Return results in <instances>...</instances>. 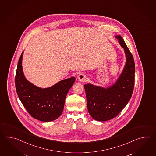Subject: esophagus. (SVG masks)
<instances>
[{"mask_svg":"<svg viewBox=\"0 0 156 156\" xmlns=\"http://www.w3.org/2000/svg\"><path fill=\"white\" fill-rule=\"evenodd\" d=\"M78 79L80 82H85L87 80V77L86 75L84 73H80L78 75Z\"/></svg>","mask_w":156,"mask_h":156,"instance_id":"1","label":"esophagus"}]
</instances>
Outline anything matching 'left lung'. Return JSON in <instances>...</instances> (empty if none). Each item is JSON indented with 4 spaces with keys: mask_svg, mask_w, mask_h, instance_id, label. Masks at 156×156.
<instances>
[{
    "mask_svg": "<svg viewBox=\"0 0 156 156\" xmlns=\"http://www.w3.org/2000/svg\"><path fill=\"white\" fill-rule=\"evenodd\" d=\"M115 37L126 57L119 76L106 88L90 83L84 85L88 112L94 119L100 122L112 119L118 115L130 99L134 85L135 63L132 54L122 37L118 35Z\"/></svg>",
    "mask_w": 156,
    "mask_h": 156,
    "instance_id": "obj_1",
    "label": "left lung"
}]
</instances>
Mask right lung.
Listing matches in <instances>:
<instances>
[{
    "label": "right lung",
    "mask_w": 156,
    "mask_h": 156,
    "mask_svg": "<svg viewBox=\"0 0 156 156\" xmlns=\"http://www.w3.org/2000/svg\"><path fill=\"white\" fill-rule=\"evenodd\" d=\"M20 56L16 75V87L20 101L34 119L48 122L57 119L63 112L67 94L75 77L62 80L47 88H41L30 83L24 76Z\"/></svg>",
    "instance_id": "obj_1"
}]
</instances>
